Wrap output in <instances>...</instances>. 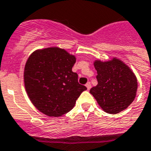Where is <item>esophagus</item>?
<instances>
[{"label": "esophagus", "mask_w": 151, "mask_h": 151, "mask_svg": "<svg viewBox=\"0 0 151 151\" xmlns=\"http://www.w3.org/2000/svg\"><path fill=\"white\" fill-rule=\"evenodd\" d=\"M85 85H86V87H87L88 90H89L90 88H91V87H92V85H91V83L90 82H88Z\"/></svg>", "instance_id": "1"}]
</instances>
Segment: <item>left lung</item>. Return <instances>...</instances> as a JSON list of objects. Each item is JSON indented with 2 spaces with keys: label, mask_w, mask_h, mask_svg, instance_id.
Here are the masks:
<instances>
[{
  "label": "left lung",
  "mask_w": 151,
  "mask_h": 151,
  "mask_svg": "<svg viewBox=\"0 0 151 151\" xmlns=\"http://www.w3.org/2000/svg\"><path fill=\"white\" fill-rule=\"evenodd\" d=\"M98 85L90 89L105 112L114 114L125 110L136 95L137 79L124 63L117 59L109 62L96 61Z\"/></svg>",
  "instance_id": "obj_1"
}]
</instances>
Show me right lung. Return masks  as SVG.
<instances>
[{
  "label": "right lung",
  "instance_id": "obj_1",
  "mask_svg": "<svg viewBox=\"0 0 151 151\" xmlns=\"http://www.w3.org/2000/svg\"><path fill=\"white\" fill-rule=\"evenodd\" d=\"M75 57L62 48L33 52L24 70L27 95L35 107L50 117H60L73 109L85 85L72 71Z\"/></svg>",
  "mask_w": 151,
  "mask_h": 151
}]
</instances>
